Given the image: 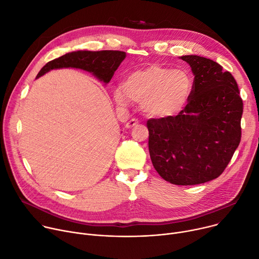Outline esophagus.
I'll return each mask as SVG.
<instances>
[{"instance_id": "obj_1", "label": "esophagus", "mask_w": 259, "mask_h": 259, "mask_svg": "<svg viewBox=\"0 0 259 259\" xmlns=\"http://www.w3.org/2000/svg\"><path fill=\"white\" fill-rule=\"evenodd\" d=\"M137 124H138V121H137L136 119H131L129 122L126 123V128H127V129H131V128H133L134 126H136Z\"/></svg>"}]
</instances>
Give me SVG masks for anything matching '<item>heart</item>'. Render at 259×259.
<instances>
[{
  "mask_svg": "<svg viewBox=\"0 0 259 259\" xmlns=\"http://www.w3.org/2000/svg\"><path fill=\"white\" fill-rule=\"evenodd\" d=\"M192 90V77L185 70L151 64L131 72L113 97L120 105L131 100L150 116L167 117L184 108Z\"/></svg>",
  "mask_w": 259,
  "mask_h": 259,
  "instance_id": "b5f03b06",
  "label": "heart"
}]
</instances>
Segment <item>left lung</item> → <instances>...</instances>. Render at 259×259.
<instances>
[{
    "label": "left lung",
    "instance_id": "1",
    "mask_svg": "<svg viewBox=\"0 0 259 259\" xmlns=\"http://www.w3.org/2000/svg\"><path fill=\"white\" fill-rule=\"evenodd\" d=\"M193 90L178 115L150 119L149 151L162 179L197 185L217 179L241 142L243 100L236 79L213 60L183 56Z\"/></svg>",
    "mask_w": 259,
    "mask_h": 259
}]
</instances>
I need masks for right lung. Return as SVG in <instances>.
<instances>
[{
  "label": "right lung",
  "mask_w": 259,
  "mask_h": 259,
  "mask_svg": "<svg viewBox=\"0 0 259 259\" xmlns=\"http://www.w3.org/2000/svg\"><path fill=\"white\" fill-rule=\"evenodd\" d=\"M125 58L126 53L120 51H77L68 53L43 66L36 78H39L53 69L71 67L85 70L93 73L100 81L108 83L115 70L119 68Z\"/></svg>",
  "instance_id": "right-lung-1"
}]
</instances>
